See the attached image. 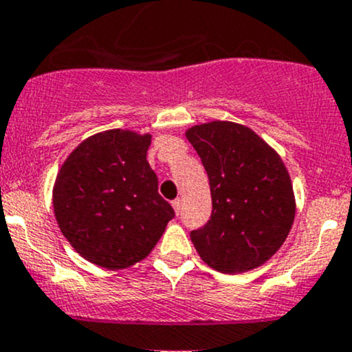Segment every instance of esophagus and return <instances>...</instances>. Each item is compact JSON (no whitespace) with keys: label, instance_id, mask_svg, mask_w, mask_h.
Returning a JSON list of instances; mask_svg holds the SVG:
<instances>
[{"label":"esophagus","instance_id":"1","mask_svg":"<svg viewBox=\"0 0 352 352\" xmlns=\"http://www.w3.org/2000/svg\"><path fill=\"white\" fill-rule=\"evenodd\" d=\"M173 208H175L176 215H179V212H181V200H175V201H173Z\"/></svg>","mask_w":352,"mask_h":352}]
</instances>
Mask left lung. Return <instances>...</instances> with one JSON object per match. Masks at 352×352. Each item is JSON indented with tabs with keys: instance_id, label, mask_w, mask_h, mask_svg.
Returning <instances> with one entry per match:
<instances>
[{
	"instance_id": "8db88e82",
	"label": "left lung",
	"mask_w": 352,
	"mask_h": 352,
	"mask_svg": "<svg viewBox=\"0 0 352 352\" xmlns=\"http://www.w3.org/2000/svg\"><path fill=\"white\" fill-rule=\"evenodd\" d=\"M210 179L212 217L191 232L200 257L220 273L263 266L288 237L296 212L280 154L249 126L213 120L186 130Z\"/></svg>"
}]
</instances>
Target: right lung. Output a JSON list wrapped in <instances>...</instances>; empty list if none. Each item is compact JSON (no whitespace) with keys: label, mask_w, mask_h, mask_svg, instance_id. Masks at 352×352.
<instances>
[{"label":"right lung","mask_w":352,"mask_h":352,"mask_svg":"<svg viewBox=\"0 0 352 352\" xmlns=\"http://www.w3.org/2000/svg\"><path fill=\"white\" fill-rule=\"evenodd\" d=\"M151 133L111 129L82 140L52 190L59 229L78 254L117 271L146 259L175 217L147 162Z\"/></svg>","instance_id":"right-lung-1"}]
</instances>
